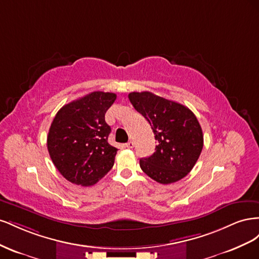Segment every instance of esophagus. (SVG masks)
Returning <instances> with one entry per match:
<instances>
[{"label": "esophagus", "instance_id": "obj_1", "mask_svg": "<svg viewBox=\"0 0 259 259\" xmlns=\"http://www.w3.org/2000/svg\"><path fill=\"white\" fill-rule=\"evenodd\" d=\"M125 147H126V148H128V149H132L133 147H134V143H133V142H132V140H131V142H128V143H126V144H125Z\"/></svg>", "mask_w": 259, "mask_h": 259}]
</instances>
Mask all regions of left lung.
<instances>
[{
    "label": "left lung",
    "instance_id": "left-lung-1",
    "mask_svg": "<svg viewBox=\"0 0 259 259\" xmlns=\"http://www.w3.org/2000/svg\"><path fill=\"white\" fill-rule=\"evenodd\" d=\"M131 104L151 125L155 152L139 161L149 177L163 185L190 173L203 148L201 125L189 108L150 92L128 94Z\"/></svg>",
    "mask_w": 259,
    "mask_h": 259
}]
</instances>
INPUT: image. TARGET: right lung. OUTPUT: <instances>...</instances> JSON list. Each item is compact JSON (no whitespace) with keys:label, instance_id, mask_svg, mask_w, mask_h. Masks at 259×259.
<instances>
[{"label":"right lung","instance_id":"obj_1","mask_svg":"<svg viewBox=\"0 0 259 259\" xmlns=\"http://www.w3.org/2000/svg\"><path fill=\"white\" fill-rule=\"evenodd\" d=\"M115 99L114 93L93 92L55 115L48 136L49 153L70 183L93 186L112 168L117 149L108 143L111 127L105 114Z\"/></svg>","mask_w":259,"mask_h":259}]
</instances>
